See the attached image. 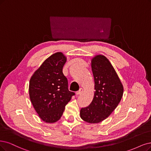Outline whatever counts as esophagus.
Here are the masks:
<instances>
[{"mask_svg":"<svg viewBox=\"0 0 151 151\" xmlns=\"http://www.w3.org/2000/svg\"><path fill=\"white\" fill-rule=\"evenodd\" d=\"M83 88H80V90H79V91H78L76 92V95H79V94H80L81 93H83Z\"/></svg>","mask_w":151,"mask_h":151,"instance_id":"esophagus-1","label":"esophagus"}]
</instances>
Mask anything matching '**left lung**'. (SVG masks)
I'll return each mask as SVG.
<instances>
[{"label":"left lung","instance_id":"1","mask_svg":"<svg viewBox=\"0 0 151 151\" xmlns=\"http://www.w3.org/2000/svg\"><path fill=\"white\" fill-rule=\"evenodd\" d=\"M94 80V97L91 104L80 110L81 118L88 123H99L113 113L123 95V85L108 59L102 55L91 60Z\"/></svg>","mask_w":151,"mask_h":151}]
</instances>
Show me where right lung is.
Returning <instances> with one entry per match:
<instances>
[{
	"mask_svg": "<svg viewBox=\"0 0 151 151\" xmlns=\"http://www.w3.org/2000/svg\"><path fill=\"white\" fill-rule=\"evenodd\" d=\"M66 57L61 52L52 55L34 72L29 82V96L39 117L47 123L58 121L75 93L70 91L63 73Z\"/></svg>",
	"mask_w": 151,
	"mask_h": 151,
	"instance_id": "add662e5",
	"label": "right lung"
}]
</instances>
